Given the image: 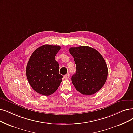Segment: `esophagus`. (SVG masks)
<instances>
[{"label": "esophagus", "instance_id": "1", "mask_svg": "<svg viewBox=\"0 0 133 133\" xmlns=\"http://www.w3.org/2000/svg\"><path fill=\"white\" fill-rule=\"evenodd\" d=\"M69 77H70L69 74H66V75H65L64 76V78L65 79H68L69 78Z\"/></svg>", "mask_w": 133, "mask_h": 133}]
</instances>
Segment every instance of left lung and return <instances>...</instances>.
<instances>
[{
  "mask_svg": "<svg viewBox=\"0 0 133 133\" xmlns=\"http://www.w3.org/2000/svg\"><path fill=\"white\" fill-rule=\"evenodd\" d=\"M69 52L76 64L71 81L76 89L88 95L97 92L104 85L108 69L104 58L95 49L87 46L71 47Z\"/></svg>",
  "mask_w": 133,
  "mask_h": 133,
  "instance_id": "obj_1",
  "label": "left lung"
}]
</instances>
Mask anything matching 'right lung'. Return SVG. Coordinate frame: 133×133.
Segmentation results:
<instances>
[{
	"instance_id": "obj_1",
	"label": "right lung",
	"mask_w": 133,
	"mask_h": 133,
	"mask_svg": "<svg viewBox=\"0 0 133 133\" xmlns=\"http://www.w3.org/2000/svg\"><path fill=\"white\" fill-rule=\"evenodd\" d=\"M61 46L44 45L31 54L26 67V75L30 86L44 95L55 93L59 86L63 76L59 74V64L55 57Z\"/></svg>"
}]
</instances>
